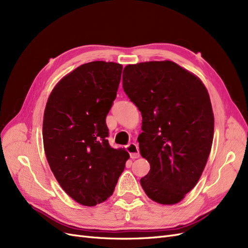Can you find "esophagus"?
Returning a JSON list of instances; mask_svg holds the SVG:
<instances>
[{
	"mask_svg": "<svg viewBox=\"0 0 248 248\" xmlns=\"http://www.w3.org/2000/svg\"><path fill=\"white\" fill-rule=\"evenodd\" d=\"M126 151L130 154L132 158H138L140 156V153H139V148L138 145L135 144V143H130L125 146Z\"/></svg>",
	"mask_w": 248,
	"mask_h": 248,
	"instance_id": "esophagus-1",
	"label": "esophagus"
}]
</instances>
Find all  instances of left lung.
I'll list each match as a JSON object with an SVG mask.
<instances>
[{
	"instance_id": "8db88e82",
	"label": "left lung",
	"mask_w": 248,
	"mask_h": 248,
	"mask_svg": "<svg viewBox=\"0 0 248 248\" xmlns=\"http://www.w3.org/2000/svg\"><path fill=\"white\" fill-rule=\"evenodd\" d=\"M123 87L142 114L138 142L150 170L140 179L153 201L180 202L201 177L214 132L205 85L171 61L127 65Z\"/></svg>"
}]
</instances>
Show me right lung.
<instances>
[{
	"label": "right lung",
	"mask_w": 248,
	"mask_h": 248,
	"mask_svg": "<svg viewBox=\"0 0 248 248\" xmlns=\"http://www.w3.org/2000/svg\"><path fill=\"white\" fill-rule=\"evenodd\" d=\"M123 66L91 62L55 85L43 118L47 162L62 188L79 204L94 206L113 194L130 157L109 145L106 116L116 98Z\"/></svg>",
	"instance_id": "right-lung-1"
}]
</instances>
